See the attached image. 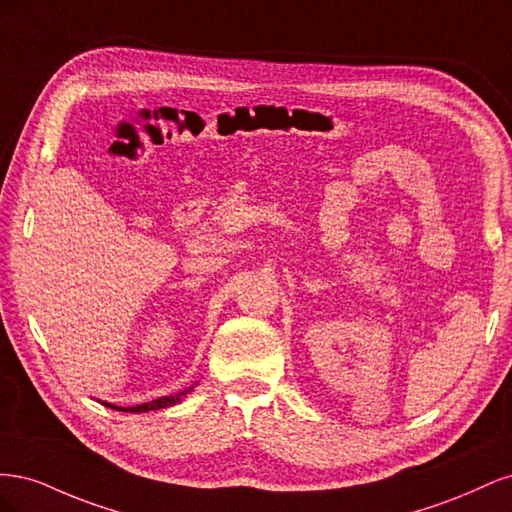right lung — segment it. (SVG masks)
<instances>
[{
    "label": "right lung",
    "instance_id": "right-lung-1",
    "mask_svg": "<svg viewBox=\"0 0 512 512\" xmlns=\"http://www.w3.org/2000/svg\"><path fill=\"white\" fill-rule=\"evenodd\" d=\"M188 393V389L181 391V393H175V395H168V397H160V399H153V401H147V404H141V406H132V408H119V406H113V404H104L108 408L113 410H119V412H149V410H160V408H168V406H175L181 401V397Z\"/></svg>",
    "mask_w": 512,
    "mask_h": 512
}]
</instances>
